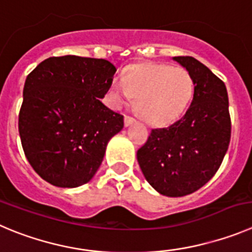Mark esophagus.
<instances>
[{"mask_svg":"<svg viewBox=\"0 0 252 252\" xmlns=\"http://www.w3.org/2000/svg\"><path fill=\"white\" fill-rule=\"evenodd\" d=\"M134 122H135V119H134L131 115H126V117H124V124H126V126H130Z\"/></svg>","mask_w":252,"mask_h":252,"instance_id":"esophagus-1","label":"esophagus"}]
</instances>
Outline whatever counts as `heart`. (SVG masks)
<instances>
[{"label":"heart","instance_id":"heart-1","mask_svg":"<svg viewBox=\"0 0 252 252\" xmlns=\"http://www.w3.org/2000/svg\"><path fill=\"white\" fill-rule=\"evenodd\" d=\"M112 94L117 102L135 98L134 108L140 118L163 124L179 117L194 94V81L185 68L169 64H144L126 70Z\"/></svg>","mask_w":252,"mask_h":252}]
</instances>
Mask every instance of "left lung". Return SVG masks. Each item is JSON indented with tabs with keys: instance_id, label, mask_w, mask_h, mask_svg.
Segmentation results:
<instances>
[{
	"instance_id": "obj_1",
	"label": "left lung",
	"mask_w": 252,
	"mask_h": 252,
	"mask_svg": "<svg viewBox=\"0 0 252 252\" xmlns=\"http://www.w3.org/2000/svg\"><path fill=\"white\" fill-rule=\"evenodd\" d=\"M194 81L187 113L166 128L152 129L137 152L145 179L166 196H184L205 185L220 168L231 138L225 83L190 56L174 57Z\"/></svg>"
}]
</instances>
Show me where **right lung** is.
I'll use <instances>...</instances> for the list:
<instances>
[{
	"label": "right lung",
	"mask_w": 252,
	"mask_h": 252,
	"mask_svg": "<svg viewBox=\"0 0 252 252\" xmlns=\"http://www.w3.org/2000/svg\"><path fill=\"white\" fill-rule=\"evenodd\" d=\"M115 67L107 60L62 56L39 63L26 78L18 131L26 158L60 188L86 184L124 117L105 107Z\"/></svg>",
	"instance_id": "right-lung-1"
}]
</instances>
